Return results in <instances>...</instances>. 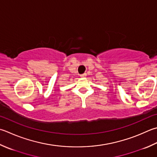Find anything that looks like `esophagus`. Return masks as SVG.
<instances>
[{
    "label": "esophagus",
    "instance_id": "34e87169",
    "mask_svg": "<svg viewBox=\"0 0 157 157\" xmlns=\"http://www.w3.org/2000/svg\"><path fill=\"white\" fill-rule=\"evenodd\" d=\"M86 73H84V74H82L80 75V77L81 78H85V77H86Z\"/></svg>",
    "mask_w": 157,
    "mask_h": 157
}]
</instances>
